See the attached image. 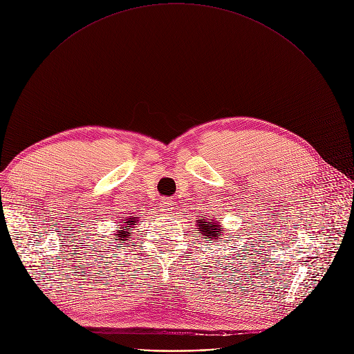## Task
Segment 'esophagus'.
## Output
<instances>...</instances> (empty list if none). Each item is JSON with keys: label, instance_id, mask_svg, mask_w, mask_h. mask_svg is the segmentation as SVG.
Segmentation results:
<instances>
[{"label": "esophagus", "instance_id": "obj_1", "mask_svg": "<svg viewBox=\"0 0 354 354\" xmlns=\"http://www.w3.org/2000/svg\"><path fill=\"white\" fill-rule=\"evenodd\" d=\"M174 203L171 201H164L162 203H160V210H162L164 213H172L174 210Z\"/></svg>", "mask_w": 354, "mask_h": 354}]
</instances>
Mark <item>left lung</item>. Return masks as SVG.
I'll use <instances>...</instances> for the list:
<instances>
[{
    "mask_svg": "<svg viewBox=\"0 0 354 354\" xmlns=\"http://www.w3.org/2000/svg\"><path fill=\"white\" fill-rule=\"evenodd\" d=\"M196 227H198V232L202 234V237L209 239V241H216L226 233V230L221 229V223L218 220L207 218V217H199Z\"/></svg>",
    "mask_w": 354,
    "mask_h": 354,
    "instance_id": "obj_1",
    "label": "left lung"
}]
</instances>
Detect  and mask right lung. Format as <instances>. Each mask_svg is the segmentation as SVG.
Listing matches in <instances>:
<instances>
[{
  "label": "right lung",
  "instance_id": "obj_1",
  "mask_svg": "<svg viewBox=\"0 0 354 354\" xmlns=\"http://www.w3.org/2000/svg\"><path fill=\"white\" fill-rule=\"evenodd\" d=\"M137 221H140V217H124L121 223L117 224V232H114V240H117L118 243H125L130 240Z\"/></svg>",
  "mask_w": 354,
  "mask_h": 354
}]
</instances>
